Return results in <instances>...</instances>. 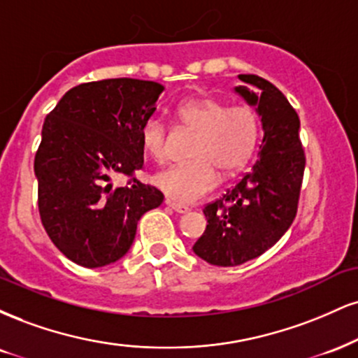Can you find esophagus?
<instances>
[{
	"instance_id": "1",
	"label": "esophagus",
	"mask_w": 358,
	"mask_h": 358,
	"mask_svg": "<svg viewBox=\"0 0 358 358\" xmlns=\"http://www.w3.org/2000/svg\"><path fill=\"white\" fill-rule=\"evenodd\" d=\"M165 205L170 206L171 210H175L176 213H188V212H190V208H188V206H185V205H182V203H176V201L170 200V198H166Z\"/></svg>"
}]
</instances>
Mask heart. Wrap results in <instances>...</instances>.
Instances as JSON below:
<instances>
[{"label": "heart", "mask_w": 358, "mask_h": 358, "mask_svg": "<svg viewBox=\"0 0 358 358\" xmlns=\"http://www.w3.org/2000/svg\"><path fill=\"white\" fill-rule=\"evenodd\" d=\"M176 116L185 128L196 131L190 152L193 160L158 171L153 185L171 200L192 203L213 190L218 173L225 178L247 165L257 146L258 120L248 106L228 108L223 101L205 96L185 100ZM140 140L152 160H166L168 135L162 118L145 120Z\"/></svg>", "instance_id": "obj_1"}]
</instances>
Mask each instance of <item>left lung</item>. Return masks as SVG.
I'll use <instances>...</instances> for the list:
<instances>
[{
	"instance_id": "left-lung-1",
	"label": "left lung",
	"mask_w": 358,
	"mask_h": 358,
	"mask_svg": "<svg viewBox=\"0 0 358 358\" xmlns=\"http://www.w3.org/2000/svg\"><path fill=\"white\" fill-rule=\"evenodd\" d=\"M238 78L243 83L234 92L255 108L264 138L252 171L203 208L208 225L193 253L217 266L242 265L282 238L296 215L305 170L296 111L270 81L255 75Z\"/></svg>"
}]
</instances>
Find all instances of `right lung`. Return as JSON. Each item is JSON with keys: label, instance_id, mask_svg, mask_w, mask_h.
<instances>
[{"label": "right lung", "instance_id": "right-lung-1", "mask_svg": "<svg viewBox=\"0 0 358 358\" xmlns=\"http://www.w3.org/2000/svg\"><path fill=\"white\" fill-rule=\"evenodd\" d=\"M163 90L145 80L92 81L64 93L46 116L34 157L38 208L51 242L76 265L118 262L140 218L162 205L157 188L113 187V178L143 166L140 131Z\"/></svg>", "mask_w": 358, "mask_h": 358}]
</instances>
